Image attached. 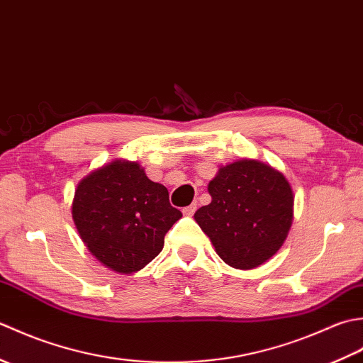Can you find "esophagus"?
Here are the masks:
<instances>
[{
  "label": "esophagus",
  "instance_id": "obj_1",
  "mask_svg": "<svg viewBox=\"0 0 363 363\" xmlns=\"http://www.w3.org/2000/svg\"><path fill=\"white\" fill-rule=\"evenodd\" d=\"M195 211H196V204L194 203V204H190V206H187V207H184L182 213L187 215V217H191V215L195 213Z\"/></svg>",
  "mask_w": 363,
  "mask_h": 363
}]
</instances>
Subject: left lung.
<instances>
[{"label":"left lung","mask_w":363,"mask_h":363,"mask_svg":"<svg viewBox=\"0 0 363 363\" xmlns=\"http://www.w3.org/2000/svg\"><path fill=\"white\" fill-rule=\"evenodd\" d=\"M212 203L199 207L195 220L228 265L251 269L274 256L293 220L290 184L256 160L220 168L209 182Z\"/></svg>","instance_id":"obj_1"}]
</instances>
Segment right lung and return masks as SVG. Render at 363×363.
I'll return each instance as SVG.
<instances>
[{"label": "right lung", "mask_w": 363, "mask_h": 363, "mask_svg": "<svg viewBox=\"0 0 363 363\" xmlns=\"http://www.w3.org/2000/svg\"><path fill=\"white\" fill-rule=\"evenodd\" d=\"M82 242L106 267L134 273L157 256L181 211L135 162L115 160L78 184L72 207Z\"/></svg>", "instance_id": "add662e5"}]
</instances>
